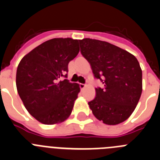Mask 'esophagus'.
I'll return each instance as SVG.
<instances>
[{"mask_svg":"<svg viewBox=\"0 0 160 160\" xmlns=\"http://www.w3.org/2000/svg\"><path fill=\"white\" fill-rule=\"evenodd\" d=\"M85 87H86V84H84V83H80V88L81 90L85 88Z\"/></svg>","mask_w":160,"mask_h":160,"instance_id":"obj_1","label":"esophagus"}]
</instances>
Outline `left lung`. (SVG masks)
Here are the masks:
<instances>
[{
    "mask_svg": "<svg viewBox=\"0 0 160 160\" xmlns=\"http://www.w3.org/2000/svg\"><path fill=\"white\" fill-rule=\"evenodd\" d=\"M80 52L90 63L95 77L103 88L88 102L93 115L108 125H116L130 117L142 93V70L137 59L128 51L106 41L80 40Z\"/></svg>",
    "mask_w": 160,
    "mask_h": 160,
    "instance_id": "8db88e82",
    "label": "left lung"
}]
</instances>
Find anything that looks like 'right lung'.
<instances>
[{"label":"right lung","instance_id":"right-lung-1","mask_svg":"<svg viewBox=\"0 0 160 160\" xmlns=\"http://www.w3.org/2000/svg\"><path fill=\"white\" fill-rule=\"evenodd\" d=\"M79 51V40L54 38L36 47L20 61L17 92L28 113L40 123L57 124L71 115L80 85L60 79L68 72V63Z\"/></svg>","mask_w":160,"mask_h":160}]
</instances>
